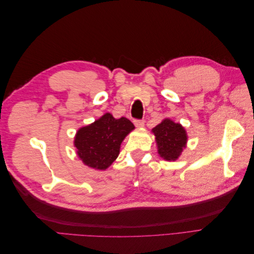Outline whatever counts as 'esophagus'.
<instances>
[{
	"label": "esophagus",
	"instance_id": "1",
	"mask_svg": "<svg viewBox=\"0 0 254 254\" xmlns=\"http://www.w3.org/2000/svg\"><path fill=\"white\" fill-rule=\"evenodd\" d=\"M133 124L136 127H142L145 124V121L144 120H133Z\"/></svg>",
	"mask_w": 254,
	"mask_h": 254
}]
</instances>
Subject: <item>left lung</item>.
Wrapping results in <instances>:
<instances>
[{
    "label": "left lung",
    "instance_id": "8db88e82",
    "mask_svg": "<svg viewBox=\"0 0 254 254\" xmlns=\"http://www.w3.org/2000/svg\"><path fill=\"white\" fill-rule=\"evenodd\" d=\"M152 132L156 135L159 155L168 161L178 159L188 141L184 128L166 119L153 128Z\"/></svg>",
    "mask_w": 254,
    "mask_h": 254
}]
</instances>
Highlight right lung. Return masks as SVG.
Segmentation results:
<instances>
[{
  "instance_id": "right-lung-1",
  "label": "right lung",
  "mask_w": 254,
  "mask_h": 254,
  "mask_svg": "<svg viewBox=\"0 0 254 254\" xmlns=\"http://www.w3.org/2000/svg\"><path fill=\"white\" fill-rule=\"evenodd\" d=\"M134 129L126 118L114 119L106 113L93 124L82 127L75 137V147L82 162L96 170H106L120 153L125 136Z\"/></svg>"
}]
</instances>
